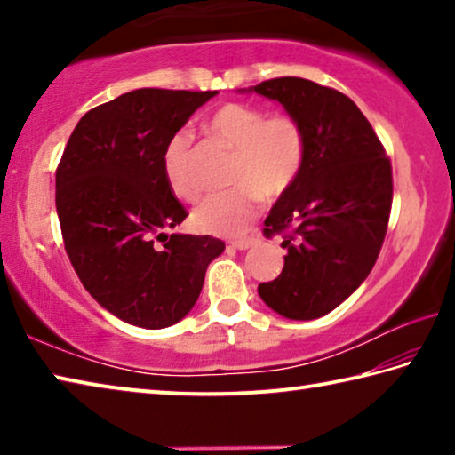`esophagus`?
Masks as SVG:
<instances>
[{
	"instance_id": "obj_1",
	"label": "esophagus",
	"mask_w": 455,
	"mask_h": 455,
	"mask_svg": "<svg viewBox=\"0 0 455 455\" xmlns=\"http://www.w3.org/2000/svg\"><path fill=\"white\" fill-rule=\"evenodd\" d=\"M255 243H257L255 236H244V238H235V241H230V244H233L235 249H238V251L251 249V246L255 244Z\"/></svg>"
}]
</instances>
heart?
Wrapping results in <instances>:
<instances>
[{"mask_svg": "<svg viewBox=\"0 0 455 455\" xmlns=\"http://www.w3.org/2000/svg\"><path fill=\"white\" fill-rule=\"evenodd\" d=\"M206 132L235 150L230 164L233 188L214 192L200 200L192 212L198 230L219 236L241 235L257 217L260 196L276 198L287 192L301 174L307 154V134L291 114H271L257 106L228 102L211 114ZM163 168L171 190L192 200L198 182L192 172L190 134L168 138L163 150Z\"/></svg>", "mask_w": 455, "mask_h": 455, "instance_id": "heart-1", "label": "heart"}]
</instances>
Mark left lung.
<instances>
[{
  "mask_svg": "<svg viewBox=\"0 0 455 455\" xmlns=\"http://www.w3.org/2000/svg\"><path fill=\"white\" fill-rule=\"evenodd\" d=\"M238 92L275 100L305 128L301 174L265 220L267 236L292 228L284 267L259 295L287 319H319L367 279L379 255L394 196L389 158L355 102L333 88L289 76Z\"/></svg>",
  "mask_w": 455,
  "mask_h": 455,
  "instance_id": "1",
  "label": "left lung"
}]
</instances>
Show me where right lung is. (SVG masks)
Here are the masks:
<instances>
[{
    "instance_id": "obj_1",
    "label": "right lung",
    "mask_w": 455,
    "mask_h": 455,
    "mask_svg": "<svg viewBox=\"0 0 455 455\" xmlns=\"http://www.w3.org/2000/svg\"><path fill=\"white\" fill-rule=\"evenodd\" d=\"M219 92L140 88L84 114L56 171V211L76 275L114 317L164 329L195 307L206 267L225 251L209 235H166L187 219L163 150Z\"/></svg>"
}]
</instances>
